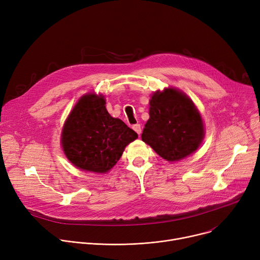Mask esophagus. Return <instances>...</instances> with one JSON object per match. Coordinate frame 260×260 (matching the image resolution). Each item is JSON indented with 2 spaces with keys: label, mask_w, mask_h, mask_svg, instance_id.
Returning <instances> with one entry per match:
<instances>
[{
  "label": "esophagus",
  "mask_w": 260,
  "mask_h": 260,
  "mask_svg": "<svg viewBox=\"0 0 260 260\" xmlns=\"http://www.w3.org/2000/svg\"><path fill=\"white\" fill-rule=\"evenodd\" d=\"M132 129L138 134V135H140L141 134V126L139 125V124H135V125H133L132 126Z\"/></svg>",
  "instance_id": "obj_1"
}]
</instances>
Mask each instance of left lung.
<instances>
[{
  "instance_id": "1",
  "label": "left lung",
  "mask_w": 260,
  "mask_h": 260,
  "mask_svg": "<svg viewBox=\"0 0 260 260\" xmlns=\"http://www.w3.org/2000/svg\"><path fill=\"white\" fill-rule=\"evenodd\" d=\"M142 141L163 159L175 162L194 153L205 137V126L193 101L174 88L155 92Z\"/></svg>"
}]
</instances>
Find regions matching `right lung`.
Instances as JSON below:
<instances>
[{
  "label": "right lung",
  "instance_id": "1",
  "mask_svg": "<svg viewBox=\"0 0 260 260\" xmlns=\"http://www.w3.org/2000/svg\"><path fill=\"white\" fill-rule=\"evenodd\" d=\"M102 95L89 93L73 107L61 136L67 159L77 168L105 174L138 136L122 120L114 119L105 107Z\"/></svg>",
  "mask_w": 260,
  "mask_h": 260
}]
</instances>
